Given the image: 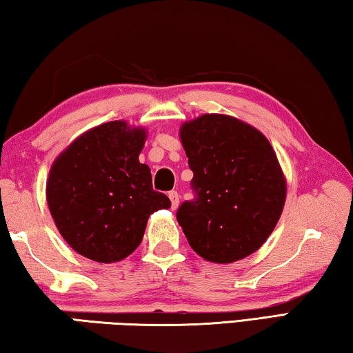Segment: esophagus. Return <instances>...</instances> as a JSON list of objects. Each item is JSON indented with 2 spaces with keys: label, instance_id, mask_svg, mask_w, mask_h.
I'll return each instance as SVG.
<instances>
[{
  "label": "esophagus",
  "instance_id": "esophagus-1",
  "mask_svg": "<svg viewBox=\"0 0 353 353\" xmlns=\"http://www.w3.org/2000/svg\"><path fill=\"white\" fill-rule=\"evenodd\" d=\"M170 199H171V207L172 210H176V208L179 207V193L177 191H170Z\"/></svg>",
  "mask_w": 353,
  "mask_h": 353
}]
</instances>
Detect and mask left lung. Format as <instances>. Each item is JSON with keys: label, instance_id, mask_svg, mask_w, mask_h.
<instances>
[{"label": "left lung", "instance_id": "left-lung-1", "mask_svg": "<svg viewBox=\"0 0 353 353\" xmlns=\"http://www.w3.org/2000/svg\"><path fill=\"white\" fill-rule=\"evenodd\" d=\"M179 135L196 191L177 210L191 249L219 265L246 259L283 212L286 179L276 151L259 129L223 113L185 121Z\"/></svg>", "mask_w": 353, "mask_h": 353}]
</instances>
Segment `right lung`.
Masks as SVG:
<instances>
[{
    "label": "right lung",
    "instance_id": "right-lung-1",
    "mask_svg": "<svg viewBox=\"0 0 353 353\" xmlns=\"http://www.w3.org/2000/svg\"><path fill=\"white\" fill-rule=\"evenodd\" d=\"M146 139L145 128L109 121L77 137L52 162L50 213L63 240L85 259L124 260L140 246L149 216L171 207L139 160Z\"/></svg>",
    "mask_w": 353,
    "mask_h": 353
}]
</instances>
